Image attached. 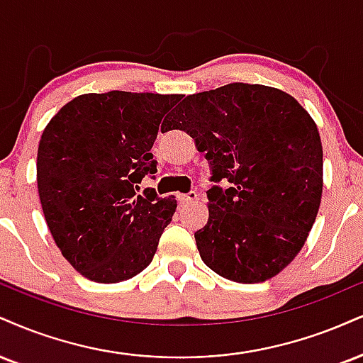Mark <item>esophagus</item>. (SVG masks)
<instances>
[{
    "instance_id": "obj_1",
    "label": "esophagus",
    "mask_w": 363,
    "mask_h": 363,
    "mask_svg": "<svg viewBox=\"0 0 363 363\" xmlns=\"http://www.w3.org/2000/svg\"><path fill=\"white\" fill-rule=\"evenodd\" d=\"M196 199H198V193H196V191H189V193H186V194H177V201L182 204L193 203V201H196Z\"/></svg>"
}]
</instances>
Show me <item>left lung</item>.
I'll return each mask as SVG.
<instances>
[{
	"mask_svg": "<svg viewBox=\"0 0 363 363\" xmlns=\"http://www.w3.org/2000/svg\"><path fill=\"white\" fill-rule=\"evenodd\" d=\"M172 128L204 152L211 177L199 255L242 284L277 276L298 255L323 193V148L309 113L281 89L233 82L187 96ZM170 123V125H172Z\"/></svg>",
	"mask_w": 363,
	"mask_h": 363,
	"instance_id": "obj_1",
	"label": "left lung"
}]
</instances>
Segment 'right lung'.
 Masks as SVG:
<instances>
[{"instance_id":"add662e5","label":"right lung","mask_w":363,"mask_h":363,"mask_svg":"<svg viewBox=\"0 0 363 363\" xmlns=\"http://www.w3.org/2000/svg\"><path fill=\"white\" fill-rule=\"evenodd\" d=\"M179 101V94H82L43 130L37 155L43 215L62 255L89 281H126L154 259L177 203L135 189L157 172L150 148Z\"/></svg>"}]
</instances>
